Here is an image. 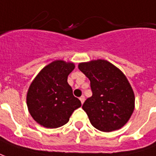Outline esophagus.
I'll use <instances>...</instances> for the list:
<instances>
[{
	"instance_id": "1",
	"label": "esophagus",
	"mask_w": 156,
	"mask_h": 156,
	"mask_svg": "<svg viewBox=\"0 0 156 156\" xmlns=\"http://www.w3.org/2000/svg\"><path fill=\"white\" fill-rule=\"evenodd\" d=\"M80 102H81V104H83V103H84V101H85V97L84 96L80 97Z\"/></svg>"
}]
</instances>
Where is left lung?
I'll list each match as a JSON object with an SVG mask.
<instances>
[{
	"mask_svg": "<svg viewBox=\"0 0 156 156\" xmlns=\"http://www.w3.org/2000/svg\"><path fill=\"white\" fill-rule=\"evenodd\" d=\"M78 68L90 80L92 96L82 109L91 124L106 133L120 129L134 110V93L126 77L106 60L81 63Z\"/></svg>",
	"mask_w": 156,
	"mask_h": 156,
	"instance_id": "left-lung-1",
	"label": "left lung"
}]
</instances>
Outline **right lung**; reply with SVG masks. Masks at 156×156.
<instances>
[{
    "instance_id": "add662e5",
    "label": "right lung",
    "mask_w": 156,
    "mask_h": 156,
    "mask_svg": "<svg viewBox=\"0 0 156 156\" xmlns=\"http://www.w3.org/2000/svg\"><path fill=\"white\" fill-rule=\"evenodd\" d=\"M73 63L57 60L43 68L30 86L27 93L29 112L37 123L47 128L66 124L74 110L81 106L68 84Z\"/></svg>"
}]
</instances>
